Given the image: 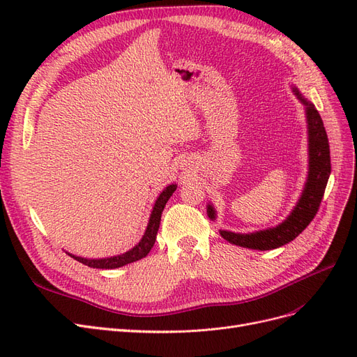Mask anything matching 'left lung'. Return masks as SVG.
Masks as SVG:
<instances>
[{"label": "left lung", "mask_w": 357, "mask_h": 357, "mask_svg": "<svg viewBox=\"0 0 357 357\" xmlns=\"http://www.w3.org/2000/svg\"><path fill=\"white\" fill-rule=\"evenodd\" d=\"M295 95L301 102L305 105L307 123H308V177L302 195L296 202L295 208L291 210L289 218L280 223L275 228L257 231L252 234H235L229 231H220V235L231 244L253 248V250H273V248L282 247L304 231L310 222L314 219L319 211L320 202L325 193L328 180L331 176V152L326 129L323 126V121L316 110V107L308 102L304 96L294 88ZM207 213L210 219H215V211L208 205Z\"/></svg>", "instance_id": "8db88e82"}]
</instances>
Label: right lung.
<instances>
[{
    "label": "right lung",
    "instance_id": "right-lung-1",
    "mask_svg": "<svg viewBox=\"0 0 357 357\" xmlns=\"http://www.w3.org/2000/svg\"><path fill=\"white\" fill-rule=\"evenodd\" d=\"M177 189V185H169L167 189L162 190L160 195L158 197L155 205H153V210L152 214H150V219H149V225H147V229L143 235L142 241H139L135 247H132L131 250L123 253V255H119V256H113V257H107V259H86V257H80V256H74L70 255L71 257H74L75 261L82 262L83 265H88L91 268H100V269H113V268H119V266H123L128 264H132L135 261H139V259H143L147 256V253L152 250V247L156 241V234L159 229V223H160V215L162 211L165 208V204L168 202V199L171 198L172 193Z\"/></svg>",
    "mask_w": 357,
    "mask_h": 357
}]
</instances>
